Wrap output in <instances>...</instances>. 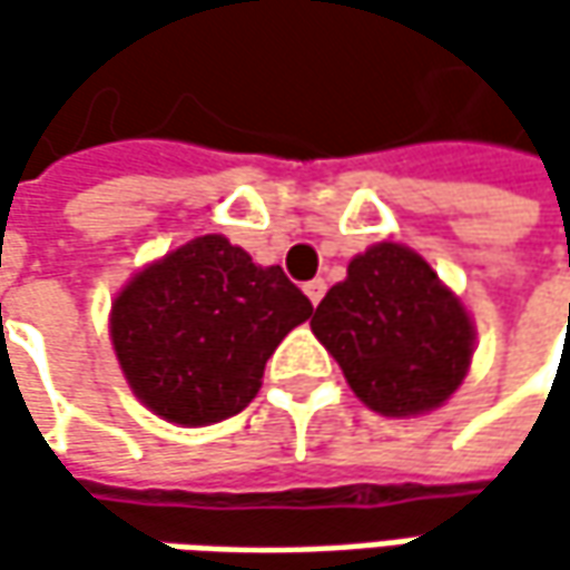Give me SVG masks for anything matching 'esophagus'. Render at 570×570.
I'll return each mask as SVG.
<instances>
[{
  "label": "esophagus",
  "instance_id": "34e87169",
  "mask_svg": "<svg viewBox=\"0 0 570 570\" xmlns=\"http://www.w3.org/2000/svg\"><path fill=\"white\" fill-rule=\"evenodd\" d=\"M304 295L311 297V304L317 307L320 301H323V295H326V282H323V278H311V282L304 285Z\"/></svg>",
  "mask_w": 570,
  "mask_h": 570
}]
</instances>
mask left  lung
I'll list each match as a JSON object with an SVG mask.
<instances>
[{"label":"left lung","instance_id":"8db88e82","mask_svg":"<svg viewBox=\"0 0 570 570\" xmlns=\"http://www.w3.org/2000/svg\"><path fill=\"white\" fill-rule=\"evenodd\" d=\"M355 396L381 415H419L466 377L472 323L419 253L377 244L348 263L311 320Z\"/></svg>","mask_w":570,"mask_h":570}]
</instances>
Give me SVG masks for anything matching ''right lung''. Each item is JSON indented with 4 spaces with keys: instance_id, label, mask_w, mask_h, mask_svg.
<instances>
[{
    "instance_id": "1",
    "label": "right lung",
    "mask_w": 570,
    "mask_h": 570,
    "mask_svg": "<svg viewBox=\"0 0 570 570\" xmlns=\"http://www.w3.org/2000/svg\"><path fill=\"white\" fill-rule=\"evenodd\" d=\"M314 304L282 266H256L222 234L167 253L117 297L110 336L155 415L212 425L247 409L263 367Z\"/></svg>"
}]
</instances>
